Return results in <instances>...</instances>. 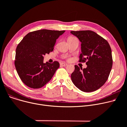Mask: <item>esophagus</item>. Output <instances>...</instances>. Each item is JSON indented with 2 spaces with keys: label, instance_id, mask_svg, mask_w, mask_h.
<instances>
[{
  "label": "esophagus",
  "instance_id": "34e87169",
  "mask_svg": "<svg viewBox=\"0 0 127 127\" xmlns=\"http://www.w3.org/2000/svg\"><path fill=\"white\" fill-rule=\"evenodd\" d=\"M67 65V64H66V63H60V66H63V67H64V66H66Z\"/></svg>",
  "mask_w": 127,
  "mask_h": 127
}]
</instances>
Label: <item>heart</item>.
Listing matches in <instances>:
<instances>
[{
  "instance_id": "heart-1",
  "label": "heart",
  "mask_w": 127,
  "mask_h": 127,
  "mask_svg": "<svg viewBox=\"0 0 127 127\" xmlns=\"http://www.w3.org/2000/svg\"><path fill=\"white\" fill-rule=\"evenodd\" d=\"M75 38H77L76 37L74 36H70L68 37L67 38V41L68 42H69V41H70V40H72V39H75Z\"/></svg>"
}]
</instances>
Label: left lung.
Segmentation results:
<instances>
[{"label": "left lung", "mask_w": 127, "mask_h": 127, "mask_svg": "<svg viewBox=\"0 0 127 127\" xmlns=\"http://www.w3.org/2000/svg\"><path fill=\"white\" fill-rule=\"evenodd\" d=\"M81 42L80 62H86L82 69L75 65L71 80L77 88L84 92H94L107 80L112 67V51L106 39L91 30L71 31Z\"/></svg>", "instance_id": "left-lung-1"}]
</instances>
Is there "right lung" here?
I'll return each mask as SVG.
<instances>
[{
    "label": "right lung",
    "mask_w": 127,
    "mask_h": 127,
    "mask_svg": "<svg viewBox=\"0 0 127 127\" xmlns=\"http://www.w3.org/2000/svg\"><path fill=\"white\" fill-rule=\"evenodd\" d=\"M65 31L42 29L28 33L16 47L15 66L23 82L32 89H39L47 83L60 64L44 63V56L52 52L56 39Z\"/></svg>",
    "instance_id": "right-lung-1"
}]
</instances>
